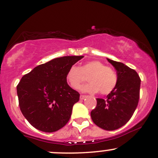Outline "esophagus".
Here are the masks:
<instances>
[{
	"mask_svg": "<svg viewBox=\"0 0 158 158\" xmlns=\"http://www.w3.org/2000/svg\"><path fill=\"white\" fill-rule=\"evenodd\" d=\"M79 98H80L81 100H83L85 98H86V96H85V95H80V97Z\"/></svg>",
	"mask_w": 158,
	"mask_h": 158,
	"instance_id": "esophagus-1",
	"label": "esophagus"
}]
</instances>
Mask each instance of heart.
<instances>
[{
  "instance_id": "obj_1",
  "label": "heart",
  "mask_w": 158,
  "mask_h": 158,
  "mask_svg": "<svg viewBox=\"0 0 158 158\" xmlns=\"http://www.w3.org/2000/svg\"><path fill=\"white\" fill-rule=\"evenodd\" d=\"M90 82L81 88L83 92L99 93L107 95L116 87L118 77L112 68L98 60H92L85 62L81 67L72 65L66 74V80L73 89H79L82 83L87 81V77Z\"/></svg>"
}]
</instances>
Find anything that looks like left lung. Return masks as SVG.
<instances>
[{
    "instance_id": "left-lung-1",
    "label": "left lung",
    "mask_w": 158,
    "mask_h": 158,
    "mask_svg": "<svg viewBox=\"0 0 158 158\" xmlns=\"http://www.w3.org/2000/svg\"><path fill=\"white\" fill-rule=\"evenodd\" d=\"M117 72L116 87L107 99L96 98L97 104L90 113L96 125L105 130H115L130 121L138 106L140 79L135 70L121 62L107 59Z\"/></svg>"
}]
</instances>
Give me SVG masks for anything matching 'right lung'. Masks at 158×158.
<instances>
[{"label":"right lung","instance_id":"right-lung-1","mask_svg":"<svg viewBox=\"0 0 158 158\" xmlns=\"http://www.w3.org/2000/svg\"><path fill=\"white\" fill-rule=\"evenodd\" d=\"M83 57L55 58L35 67L20 79L17 86L20 109L38 130L56 132L68 122L80 95L68 85L66 74Z\"/></svg>","mask_w":158,"mask_h":158}]
</instances>
